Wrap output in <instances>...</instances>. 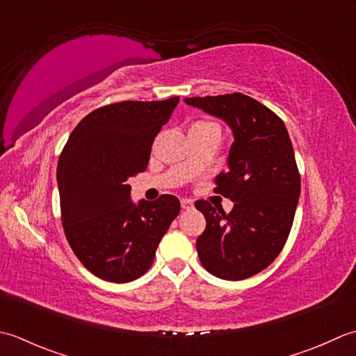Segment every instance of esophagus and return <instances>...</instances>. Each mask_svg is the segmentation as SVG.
<instances>
[{
  "instance_id": "34e87169",
  "label": "esophagus",
  "mask_w": 356,
  "mask_h": 356,
  "mask_svg": "<svg viewBox=\"0 0 356 356\" xmlns=\"http://www.w3.org/2000/svg\"><path fill=\"white\" fill-rule=\"evenodd\" d=\"M181 207H183L184 210H191V209H193V201L183 198V200H181Z\"/></svg>"
}]
</instances>
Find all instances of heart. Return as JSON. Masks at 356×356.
I'll return each mask as SVG.
<instances>
[{"mask_svg":"<svg viewBox=\"0 0 356 356\" xmlns=\"http://www.w3.org/2000/svg\"><path fill=\"white\" fill-rule=\"evenodd\" d=\"M195 126H216V124H213V122H197Z\"/></svg>","mask_w":356,"mask_h":356,"instance_id":"1","label":"heart"}]
</instances>
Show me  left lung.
Returning <instances> with one entry per match:
<instances>
[{
    "label": "left lung",
    "mask_w": 356,
    "mask_h": 356,
    "mask_svg": "<svg viewBox=\"0 0 356 356\" xmlns=\"http://www.w3.org/2000/svg\"><path fill=\"white\" fill-rule=\"evenodd\" d=\"M184 101L222 120L234 135L227 172L216 177L215 187L234 209L226 213L207 201L195 202L206 218L197 238L200 261L221 280L249 278L273 263L292 229L301 192L292 141L278 115L243 93Z\"/></svg>",
    "instance_id": "left-lung-1"
}]
</instances>
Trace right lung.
<instances>
[{
	"label": "right lung",
	"mask_w": 356,
	"mask_h": 356,
	"mask_svg": "<svg viewBox=\"0 0 356 356\" xmlns=\"http://www.w3.org/2000/svg\"><path fill=\"white\" fill-rule=\"evenodd\" d=\"M178 103L173 97L99 107L79 121L61 152L56 183L64 234L101 280L129 282L146 273L179 213L173 195L134 202L127 184L146 170L152 143Z\"/></svg>",
	"instance_id": "1"
}]
</instances>
